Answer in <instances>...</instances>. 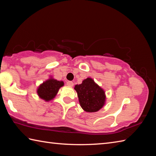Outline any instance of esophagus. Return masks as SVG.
Masks as SVG:
<instances>
[{"label":"esophagus","instance_id":"1","mask_svg":"<svg viewBox=\"0 0 156 156\" xmlns=\"http://www.w3.org/2000/svg\"><path fill=\"white\" fill-rule=\"evenodd\" d=\"M66 85H67L69 87H72L73 86H74V83H73L72 81H68L67 82H66Z\"/></svg>","mask_w":156,"mask_h":156}]
</instances>
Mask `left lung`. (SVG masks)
<instances>
[{
    "mask_svg": "<svg viewBox=\"0 0 156 156\" xmlns=\"http://www.w3.org/2000/svg\"><path fill=\"white\" fill-rule=\"evenodd\" d=\"M81 107L88 112H97L103 107L105 102V91L90 78L75 86Z\"/></svg>",
    "mask_w": 156,
    "mask_h": 156,
    "instance_id": "8db88e82",
    "label": "left lung"
}]
</instances>
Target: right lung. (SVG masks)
<instances>
[{
  "label": "right lung",
  "instance_id": "right-lung-1",
  "mask_svg": "<svg viewBox=\"0 0 156 156\" xmlns=\"http://www.w3.org/2000/svg\"><path fill=\"white\" fill-rule=\"evenodd\" d=\"M64 86V82L50 78L39 86L37 94L41 98L45 101L52 100L57 94L59 88Z\"/></svg>",
  "mask_w": 156,
  "mask_h": 156
}]
</instances>
